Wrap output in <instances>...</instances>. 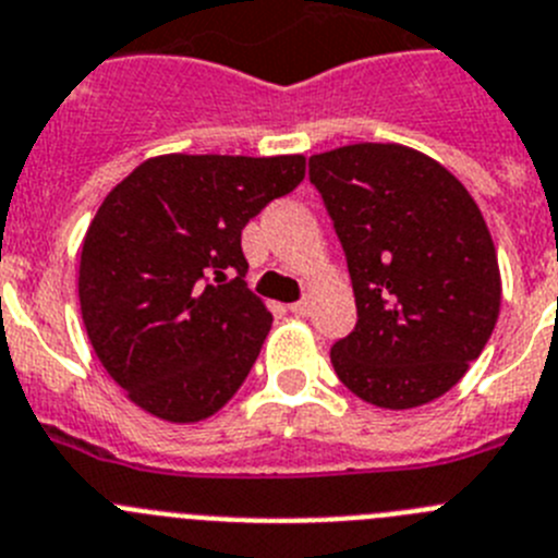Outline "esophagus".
Masks as SVG:
<instances>
[{
    "label": "esophagus",
    "instance_id": "34e87169",
    "mask_svg": "<svg viewBox=\"0 0 558 558\" xmlns=\"http://www.w3.org/2000/svg\"><path fill=\"white\" fill-rule=\"evenodd\" d=\"M289 308H291V314L305 316V314H308V311H311V303H308V300H298V303H291Z\"/></svg>",
    "mask_w": 558,
    "mask_h": 558
}]
</instances>
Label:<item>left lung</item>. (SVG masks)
I'll return each mask as SVG.
<instances>
[{"mask_svg":"<svg viewBox=\"0 0 558 558\" xmlns=\"http://www.w3.org/2000/svg\"><path fill=\"white\" fill-rule=\"evenodd\" d=\"M359 323L330 348L339 380L380 409L441 398L486 348L500 311L489 228L464 185L400 144L311 155Z\"/></svg>","mask_w":558,"mask_h":558,"instance_id":"obj_1","label":"left lung"}]
</instances>
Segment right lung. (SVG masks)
<instances>
[{
    "label": "right lung",
    "instance_id": "1",
    "mask_svg": "<svg viewBox=\"0 0 558 558\" xmlns=\"http://www.w3.org/2000/svg\"><path fill=\"white\" fill-rule=\"evenodd\" d=\"M303 178V155H160L105 197L80 253V311L135 405L197 423L239 391L272 325L244 283L242 230Z\"/></svg>",
    "mask_w": 558,
    "mask_h": 558
}]
</instances>
